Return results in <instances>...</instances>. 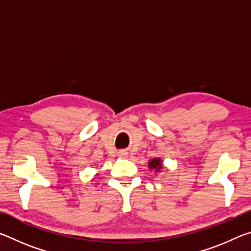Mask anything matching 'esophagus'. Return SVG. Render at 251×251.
<instances>
[{"label":"esophagus","mask_w":251,"mask_h":251,"mask_svg":"<svg viewBox=\"0 0 251 251\" xmlns=\"http://www.w3.org/2000/svg\"><path fill=\"white\" fill-rule=\"evenodd\" d=\"M118 156H120L121 158H126V157H127V151H118Z\"/></svg>","instance_id":"34e87169"}]
</instances>
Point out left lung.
I'll return each mask as SVG.
<instances>
[{
  "label": "left lung",
  "mask_w": 251,
  "mask_h": 251,
  "mask_svg": "<svg viewBox=\"0 0 251 251\" xmlns=\"http://www.w3.org/2000/svg\"><path fill=\"white\" fill-rule=\"evenodd\" d=\"M148 167H150L151 171L159 172L160 169L163 168V164H161L160 158H152L151 160H150V163H148Z\"/></svg>",
  "instance_id": "8db88e82"
}]
</instances>
